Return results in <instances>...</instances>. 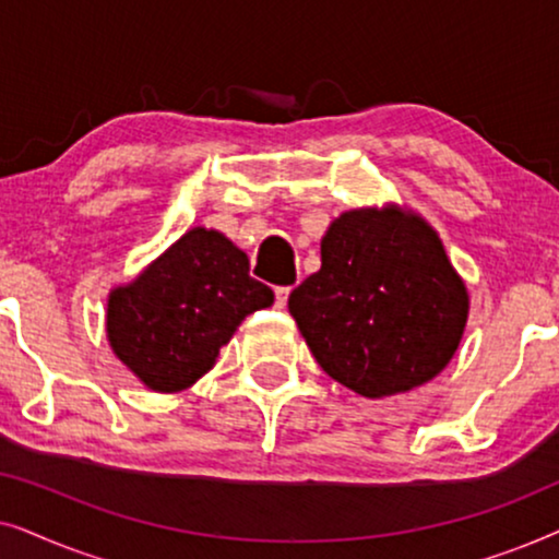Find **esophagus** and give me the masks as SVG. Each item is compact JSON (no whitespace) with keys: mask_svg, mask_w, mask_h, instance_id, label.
<instances>
[{"mask_svg":"<svg viewBox=\"0 0 559 559\" xmlns=\"http://www.w3.org/2000/svg\"><path fill=\"white\" fill-rule=\"evenodd\" d=\"M289 293H293V287H277V289H274V297H277V308H285Z\"/></svg>","mask_w":559,"mask_h":559,"instance_id":"obj_1","label":"esophagus"}]
</instances>
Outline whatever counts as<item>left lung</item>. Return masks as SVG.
<instances>
[{
    "label": "left lung",
    "mask_w": 559,
    "mask_h": 559,
    "mask_svg": "<svg viewBox=\"0 0 559 559\" xmlns=\"http://www.w3.org/2000/svg\"><path fill=\"white\" fill-rule=\"evenodd\" d=\"M289 316L328 377L366 400L432 381L461 346L468 287L415 211L350 209L320 241V270L289 295Z\"/></svg>",
    "instance_id": "8db88e82"
}]
</instances>
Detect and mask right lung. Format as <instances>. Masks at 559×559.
<instances>
[{"mask_svg": "<svg viewBox=\"0 0 559 559\" xmlns=\"http://www.w3.org/2000/svg\"><path fill=\"white\" fill-rule=\"evenodd\" d=\"M272 302V289L249 277V257L216 228L195 226L111 289L106 338L144 386L175 394L216 366L243 318Z\"/></svg>", "mask_w": 559, "mask_h": 559, "instance_id": "obj_1", "label": "right lung"}]
</instances>
